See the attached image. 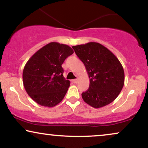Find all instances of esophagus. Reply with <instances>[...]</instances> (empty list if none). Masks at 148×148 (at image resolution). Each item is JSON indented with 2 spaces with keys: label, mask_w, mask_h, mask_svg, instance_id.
<instances>
[{
  "label": "esophagus",
  "mask_w": 148,
  "mask_h": 148,
  "mask_svg": "<svg viewBox=\"0 0 148 148\" xmlns=\"http://www.w3.org/2000/svg\"><path fill=\"white\" fill-rule=\"evenodd\" d=\"M72 82H73V83L75 84V83H77V82H78V79H73V80H72Z\"/></svg>",
  "instance_id": "obj_1"
}]
</instances>
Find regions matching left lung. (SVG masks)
Wrapping results in <instances>:
<instances>
[{
  "label": "left lung",
  "mask_w": 148,
  "mask_h": 148,
  "mask_svg": "<svg viewBox=\"0 0 148 148\" xmlns=\"http://www.w3.org/2000/svg\"><path fill=\"white\" fill-rule=\"evenodd\" d=\"M90 78L84 101L95 108L105 106L117 97L124 85V71L117 58L97 42L72 47Z\"/></svg>",
  "instance_id": "8db88e82"
}]
</instances>
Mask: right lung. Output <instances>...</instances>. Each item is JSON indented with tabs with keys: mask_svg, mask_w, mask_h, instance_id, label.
I'll list each match as a JSON object with an SVG mask.
<instances>
[{
	"mask_svg": "<svg viewBox=\"0 0 148 148\" xmlns=\"http://www.w3.org/2000/svg\"><path fill=\"white\" fill-rule=\"evenodd\" d=\"M73 53L68 45L50 42L28 60L23 73L27 94L38 104L53 107L64 97L70 81L64 77L62 67L66 58Z\"/></svg>",
	"mask_w": 148,
	"mask_h": 148,
	"instance_id": "right-lung-1",
	"label": "right lung"
}]
</instances>
